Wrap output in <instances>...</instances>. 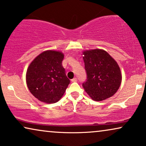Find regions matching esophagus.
Instances as JSON below:
<instances>
[{"label":"esophagus","instance_id":"esophagus-1","mask_svg":"<svg viewBox=\"0 0 146 146\" xmlns=\"http://www.w3.org/2000/svg\"><path fill=\"white\" fill-rule=\"evenodd\" d=\"M77 80H78V79L76 78H74L71 80V81L72 82H77Z\"/></svg>","mask_w":146,"mask_h":146}]
</instances>
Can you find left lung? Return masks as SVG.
I'll return each mask as SVG.
<instances>
[{"label":"left lung","instance_id":"1","mask_svg":"<svg viewBox=\"0 0 146 146\" xmlns=\"http://www.w3.org/2000/svg\"><path fill=\"white\" fill-rule=\"evenodd\" d=\"M86 80L82 86L91 98L102 101L114 94L119 88L121 75L115 60L107 52L100 49L83 52Z\"/></svg>","mask_w":146,"mask_h":146}]
</instances>
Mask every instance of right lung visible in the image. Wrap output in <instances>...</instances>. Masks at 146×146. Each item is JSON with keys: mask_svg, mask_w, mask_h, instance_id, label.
<instances>
[{"mask_svg": "<svg viewBox=\"0 0 146 146\" xmlns=\"http://www.w3.org/2000/svg\"><path fill=\"white\" fill-rule=\"evenodd\" d=\"M64 54L47 50L39 54L27 72L29 90L40 101L50 104L59 100L70 82L62 66Z\"/></svg>", "mask_w": 146, "mask_h": 146, "instance_id": "1", "label": "right lung"}]
</instances>
